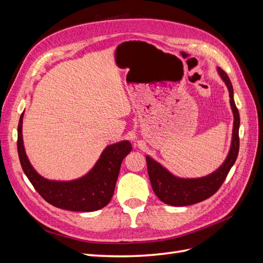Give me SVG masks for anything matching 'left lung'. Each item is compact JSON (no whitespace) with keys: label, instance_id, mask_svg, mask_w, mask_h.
<instances>
[{"label":"left lung","instance_id":"obj_1","mask_svg":"<svg viewBox=\"0 0 263 263\" xmlns=\"http://www.w3.org/2000/svg\"><path fill=\"white\" fill-rule=\"evenodd\" d=\"M218 73L226 83L229 98L230 106L234 113V129L232 146H230L229 154L219 168L209 176L198 179H181L174 177L163 166L156 162L154 159L146 157L147 168L151 186L154 192L161 202L172 206H187L198 202H202L206 198L211 197L217 192L225 181L229 170L236 162V159L239 151V125L240 117L238 108L236 107L234 101V90L232 82L224 70L217 68Z\"/></svg>","mask_w":263,"mask_h":263}]
</instances>
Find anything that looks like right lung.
<instances>
[{
	"instance_id": "right-lung-1",
	"label": "right lung",
	"mask_w": 263,
	"mask_h": 263,
	"mask_svg": "<svg viewBox=\"0 0 263 263\" xmlns=\"http://www.w3.org/2000/svg\"><path fill=\"white\" fill-rule=\"evenodd\" d=\"M23 114L17 127V151L24 173L45 201L58 209L73 212H93L106 206L114 194L123 159L133 147L124 140L107 146L86 176L68 182L50 181L35 171L28 161L23 144Z\"/></svg>"
}]
</instances>
